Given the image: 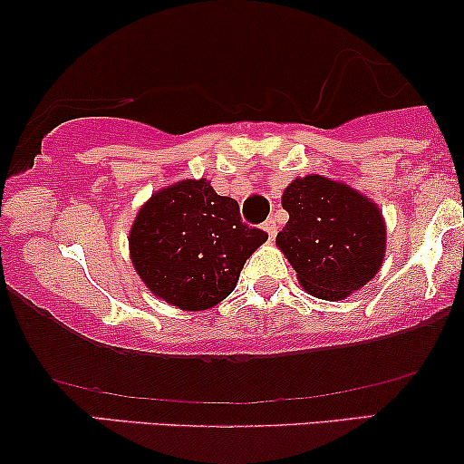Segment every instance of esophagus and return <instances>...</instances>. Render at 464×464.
<instances>
[{
	"mask_svg": "<svg viewBox=\"0 0 464 464\" xmlns=\"http://www.w3.org/2000/svg\"><path fill=\"white\" fill-rule=\"evenodd\" d=\"M264 232L266 234H268V238L272 240V238H275L276 237V219H268V221H266V224H264Z\"/></svg>",
	"mask_w": 464,
	"mask_h": 464,
	"instance_id": "esophagus-1",
	"label": "esophagus"
}]
</instances>
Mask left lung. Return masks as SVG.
<instances>
[{
    "label": "left lung",
    "instance_id": "obj_1",
    "mask_svg": "<svg viewBox=\"0 0 464 464\" xmlns=\"http://www.w3.org/2000/svg\"><path fill=\"white\" fill-rule=\"evenodd\" d=\"M283 208L289 221L276 246L308 294L342 300L378 275L386 226L376 202L346 183L306 175L285 188Z\"/></svg>",
    "mask_w": 464,
    "mask_h": 464
}]
</instances>
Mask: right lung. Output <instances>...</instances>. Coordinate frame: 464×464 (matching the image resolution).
<instances>
[{
	"label": "right lung",
	"mask_w": 464,
	"mask_h": 464,
	"mask_svg": "<svg viewBox=\"0 0 464 464\" xmlns=\"http://www.w3.org/2000/svg\"><path fill=\"white\" fill-rule=\"evenodd\" d=\"M268 234L240 221L238 202L211 181L186 179L156 192L129 234L130 259L151 294L181 310H207L237 287Z\"/></svg>",
	"instance_id": "obj_1"
}]
</instances>
